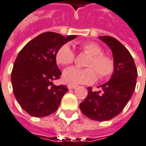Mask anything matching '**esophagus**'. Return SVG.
Masks as SVG:
<instances>
[{"instance_id":"1","label":"esophagus","mask_w":146,"mask_h":146,"mask_svg":"<svg viewBox=\"0 0 146 146\" xmlns=\"http://www.w3.org/2000/svg\"><path fill=\"white\" fill-rule=\"evenodd\" d=\"M77 86H75V85H68V88L70 90V89H75V88H77Z\"/></svg>"}]
</instances>
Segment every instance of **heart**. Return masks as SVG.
<instances>
[{
	"instance_id": "1",
	"label": "heart",
	"mask_w": 146,
	"mask_h": 146,
	"mask_svg": "<svg viewBox=\"0 0 146 146\" xmlns=\"http://www.w3.org/2000/svg\"><path fill=\"white\" fill-rule=\"evenodd\" d=\"M82 50L89 54L85 66L86 68L71 67L65 69L62 75L64 82L69 85L92 84L96 80V73L100 79L110 77L114 70V62L110 56L103 54L101 46L96 42L87 41L81 45ZM75 59V54L68 44H64L58 49L55 54V60L58 64L68 66Z\"/></svg>"
}]
</instances>
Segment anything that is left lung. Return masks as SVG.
<instances>
[{
  "label": "left lung",
  "instance_id": "left-lung-1",
  "mask_svg": "<svg viewBox=\"0 0 146 146\" xmlns=\"http://www.w3.org/2000/svg\"><path fill=\"white\" fill-rule=\"evenodd\" d=\"M99 38L110 48L114 62L111 78L100 86L101 91L93 92L80 104V110L87 117L96 121H107L119 114L135 91L137 78L136 64L130 52L114 37L100 36Z\"/></svg>",
  "mask_w": 146,
  "mask_h": 146
}]
</instances>
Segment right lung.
Listing matches in <instances>:
<instances>
[{
	"instance_id": "right-lung-1",
	"label": "right lung",
	"mask_w": 146,
	"mask_h": 146,
	"mask_svg": "<svg viewBox=\"0 0 146 146\" xmlns=\"http://www.w3.org/2000/svg\"><path fill=\"white\" fill-rule=\"evenodd\" d=\"M47 32L25 45L14 63L11 83L17 101L31 116L45 117L53 113L60 105L66 86H55L61 71L56 64L58 49L76 38Z\"/></svg>"
}]
</instances>
